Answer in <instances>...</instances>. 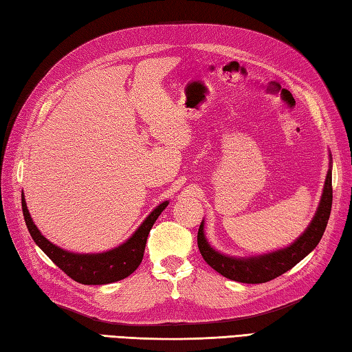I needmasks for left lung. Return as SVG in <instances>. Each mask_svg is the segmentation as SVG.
Masks as SVG:
<instances>
[{
  "mask_svg": "<svg viewBox=\"0 0 352 352\" xmlns=\"http://www.w3.org/2000/svg\"><path fill=\"white\" fill-rule=\"evenodd\" d=\"M331 154H330V169L327 172L322 197H320L316 213L310 221L309 227L304 233L290 243L286 248L276 250L272 252L260 254V256L250 257H234L222 254L208 243L204 234V221L201 222L198 230V248L201 256L210 265L216 272L227 276L230 280L246 284H258L271 281L281 274L287 272L296 263L309 256L316 248L320 239L324 236L328 219H330L331 204H333V188H331Z\"/></svg>",
  "mask_w": 352,
  "mask_h": 352,
  "instance_id": "1",
  "label": "left lung"
}]
</instances>
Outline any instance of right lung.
I'll use <instances>...</instances> for the list:
<instances>
[{
	"label": "right lung",
	"mask_w": 352,
	"mask_h": 352,
	"mask_svg": "<svg viewBox=\"0 0 352 352\" xmlns=\"http://www.w3.org/2000/svg\"><path fill=\"white\" fill-rule=\"evenodd\" d=\"M21 197L22 213H24V219L30 231V236L33 237L36 245L39 246V248L47 254V256L54 261L66 275L81 284L115 283L126 278V276L136 271L142 258H144L149 230L153 228L157 218H159L160 213L169 204V201H163V203L157 206L154 210L146 216L145 221L140 223L139 228L134 231L124 243L116 246V248L95 254H80L66 251L60 248V246L50 242L33 222L32 214H30L27 208L24 192L21 193Z\"/></svg>",
	"instance_id": "1"
}]
</instances>
